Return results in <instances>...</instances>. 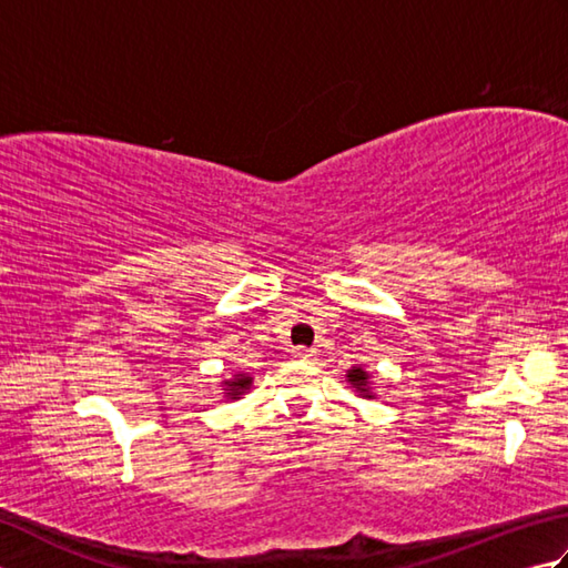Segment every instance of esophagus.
<instances>
[{
	"label": "esophagus",
	"mask_w": 568,
	"mask_h": 568,
	"mask_svg": "<svg viewBox=\"0 0 568 568\" xmlns=\"http://www.w3.org/2000/svg\"><path fill=\"white\" fill-rule=\"evenodd\" d=\"M293 356L297 361H315L317 352H315V348H307V346H297V348H293Z\"/></svg>",
	"instance_id": "obj_1"
}]
</instances>
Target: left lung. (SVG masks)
Returning <instances> with one entry per match:
<instances>
[{"label": "left lung", "mask_w": 568, "mask_h": 568, "mask_svg": "<svg viewBox=\"0 0 568 568\" xmlns=\"http://www.w3.org/2000/svg\"><path fill=\"white\" fill-rule=\"evenodd\" d=\"M348 383H352L354 385V388H358L361 393H364L366 397H371L368 395V390H366V381H368V373L364 371V368H352V371H348Z\"/></svg>", "instance_id": "left-lung-1"}]
</instances>
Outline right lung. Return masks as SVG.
Masks as SVG:
<instances>
[{"instance_id":"add662e5","label":"right lung","mask_w":568,"mask_h":568,"mask_svg":"<svg viewBox=\"0 0 568 568\" xmlns=\"http://www.w3.org/2000/svg\"><path fill=\"white\" fill-rule=\"evenodd\" d=\"M226 385H229V397H236V395H241V393H244V390L248 388L251 378L239 376V378H234V381H226Z\"/></svg>"}]
</instances>
